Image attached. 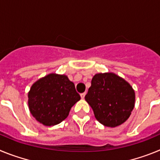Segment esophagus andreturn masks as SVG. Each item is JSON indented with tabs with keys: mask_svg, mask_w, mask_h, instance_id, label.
Here are the masks:
<instances>
[{
	"mask_svg": "<svg viewBox=\"0 0 160 160\" xmlns=\"http://www.w3.org/2000/svg\"><path fill=\"white\" fill-rule=\"evenodd\" d=\"M85 96H86V93H82V94H81V98H82V99H83V98H85Z\"/></svg>",
	"mask_w": 160,
	"mask_h": 160,
	"instance_id": "34e87169",
	"label": "esophagus"
}]
</instances>
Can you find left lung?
I'll return each mask as SVG.
<instances>
[{
  "mask_svg": "<svg viewBox=\"0 0 160 160\" xmlns=\"http://www.w3.org/2000/svg\"><path fill=\"white\" fill-rule=\"evenodd\" d=\"M85 99L96 119L115 128L128 119L135 107V90L128 82L114 73H96Z\"/></svg>",
  "mask_w": 160,
  "mask_h": 160,
  "instance_id": "1",
  "label": "left lung"
}]
</instances>
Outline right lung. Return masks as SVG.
<instances>
[{
  "instance_id": "right-lung-1",
  "label": "right lung",
  "mask_w": 160,
  "mask_h": 160,
  "mask_svg": "<svg viewBox=\"0 0 160 160\" xmlns=\"http://www.w3.org/2000/svg\"><path fill=\"white\" fill-rule=\"evenodd\" d=\"M28 98L32 116L48 127L66 119L71 107L81 98L67 76L57 73H49L33 83Z\"/></svg>"
}]
</instances>
